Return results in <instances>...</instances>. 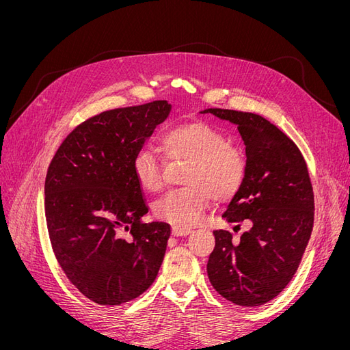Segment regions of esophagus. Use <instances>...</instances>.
Masks as SVG:
<instances>
[{
    "mask_svg": "<svg viewBox=\"0 0 350 350\" xmlns=\"http://www.w3.org/2000/svg\"><path fill=\"white\" fill-rule=\"evenodd\" d=\"M189 234H191V229H188V228H178V226L172 228L174 237H187Z\"/></svg>",
    "mask_w": 350,
    "mask_h": 350,
    "instance_id": "34e87169",
    "label": "esophagus"
}]
</instances>
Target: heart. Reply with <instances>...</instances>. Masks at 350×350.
Returning <instances> with one entry per match:
<instances>
[{"label":"heart","mask_w":350,"mask_h":350,"mask_svg":"<svg viewBox=\"0 0 350 350\" xmlns=\"http://www.w3.org/2000/svg\"><path fill=\"white\" fill-rule=\"evenodd\" d=\"M161 147L171 161H185V188L174 189L153 206L154 216L178 228L194 226L204 216L211 200L234 198L247 178V157L232 147L228 137L208 122L178 124L161 135ZM133 172L147 193L163 187V163L150 149L133 156Z\"/></svg>","instance_id":"1"}]
</instances>
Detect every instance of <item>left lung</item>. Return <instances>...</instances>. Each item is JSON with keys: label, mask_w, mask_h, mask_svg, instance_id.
Wrapping results in <instances>:
<instances>
[{"label": "left lung", "mask_w": 350, "mask_h": 350, "mask_svg": "<svg viewBox=\"0 0 350 350\" xmlns=\"http://www.w3.org/2000/svg\"><path fill=\"white\" fill-rule=\"evenodd\" d=\"M238 126L245 144L247 178L221 217L248 220L239 242L228 230H215L207 274L213 288L241 306L271 301L298 270L314 224V193L305 159L296 144L262 116L210 108ZM239 226V225H238Z\"/></svg>", "instance_id": "obj_1"}]
</instances>
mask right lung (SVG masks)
<instances>
[{"instance_id": "1", "label": "right lung", "mask_w": 350, "mask_h": 350, "mask_svg": "<svg viewBox=\"0 0 350 350\" xmlns=\"http://www.w3.org/2000/svg\"><path fill=\"white\" fill-rule=\"evenodd\" d=\"M171 103L105 111L62 142L45 179V216L57 261L76 288L99 305H121L150 288L171 226L143 224L149 211L133 156L171 113ZM122 230H130L129 237Z\"/></svg>"}]
</instances>
